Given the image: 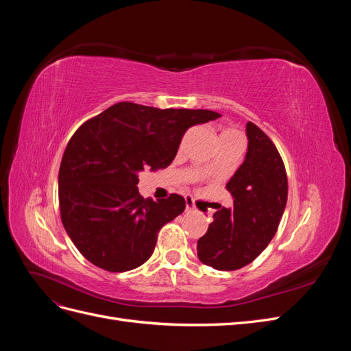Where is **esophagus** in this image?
<instances>
[{
    "instance_id": "esophagus-1",
    "label": "esophagus",
    "mask_w": 351,
    "mask_h": 351,
    "mask_svg": "<svg viewBox=\"0 0 351 351\" xmlns=\"http://www.w3.org/2000/svg\"><path fill=\"white\" fill-rule=\"evenodd\" d=\"M186 210H187V212H195V210H197L193 197H190V196L186 197Z\"/></svg>"
}]
</instances>
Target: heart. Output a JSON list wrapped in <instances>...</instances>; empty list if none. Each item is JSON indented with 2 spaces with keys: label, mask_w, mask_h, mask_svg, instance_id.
<instances>
[{
  "label": "heart",
  "mask_w": 351,
  "mask_h": 351,
  "mask_svg": "<svg viewBox=\"0 0 351 351\" xmlns=\"http://www.w3.org/2000/svg\"><path fill=\"white\" fill-rule=\"evenodd\" d=\"M230 133H237L236 130H231V129H228V130H224L222 132V134H230Z\"/></svg>",
  "instance_id": "b5f03b06"
}]
</instances>
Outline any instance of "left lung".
Returning a JSON list of instances; mask_svg holds the SVG:
<instances>
[{
  "label": "left lung",
  "instance_id": "left-lung-1",
  "mask_svg": "<svg viewBox=\"0 0 351 351\" xmlns=\"http://www.w3.org/2000/svg\"><path fill=\"white\" fill-rule=\"evenodd\" d=\"M244 162L227 183L232 208H217L206 234L197 240L202 263L218 271L246 267L267 249L284 214L289 182L277 146L252 121Z\"/></svg>",
  "mask_w": 351,
  "mask_h": 351
}]
</instances>
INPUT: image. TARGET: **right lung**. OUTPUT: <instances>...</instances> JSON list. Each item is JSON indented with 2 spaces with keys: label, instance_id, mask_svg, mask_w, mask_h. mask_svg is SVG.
<instances>
[{
  "label": "right lung",
  "instance_id": "1",
  "mask_svg": "<svg viewBox=\"0 0 351 351\" xmlns=\"http://www.w3.org/2000/svg\"><path fill=\"white\" fill-rule=\"evenodd\" d=\"M210 110H159L114 104L71 136L58 173L61 222L95 267L125 272L154 253L158 232L186 208L183 196L143 199L137 173L167 168L192 125L218 119Z\"/></svg>",
  "mask_w": 351,
  "mask_h": 351
}]
</instances>
